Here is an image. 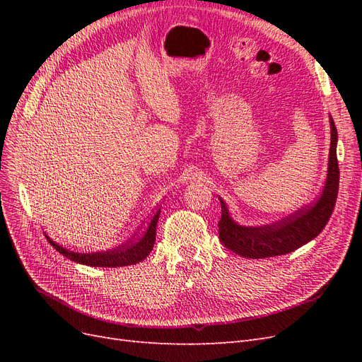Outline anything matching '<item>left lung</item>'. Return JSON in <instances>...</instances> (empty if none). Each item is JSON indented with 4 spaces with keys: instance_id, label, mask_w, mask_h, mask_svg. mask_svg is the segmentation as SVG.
<instances>
[{
    "instance_id": "8db88e82",
    "label": "left lung",
    "mask_w": 362,
    "mask_h": 362,
    "mask_svg": "<svg viewBox=\"0 0 362 362\" xmlns=\"http://www.w3.org/2000/svg\"><path fill=\"white\" fill-rule=\"evenodd\" d=\"M331 122V149L327 178L319 199L303 210L291 214L281 222L264 226H242L235 223L228 213L226 204L221 199L222 217L218 221V238L225 247L246 258H269L286 255L322 233L335 208L338 194L339 169L337 160V128Z\"/></svg>"
}]
</instances>
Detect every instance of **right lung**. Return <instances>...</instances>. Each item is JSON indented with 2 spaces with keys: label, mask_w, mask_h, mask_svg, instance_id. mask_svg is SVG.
<instances>
[{
  "label": "right lung",
  "mask_w": 362,
  "mask_h": 362,
  "mask_svg": "<svg viewBox=\"0 0 362 362\" xmlns=\"http://www.w3.org/2000/svg\"><path fill=\"white\" fill-rule=\"evenodd\" d=\"M160 217V208L154 211L149 217L146 226L141 229L140 234H137L136 238L131 240L127 245L116 247L113 250L107 252H96V254H76V252L66 250L64 247L54 243L52 240L48 242L51 246L56 249L63 257H66L71 261L80 262V264L86 266H93V267H122V266H131L136 264V262L144 261L149 252L154 247L156 242V228Z\"/></svg>",
  "instance_id": "right-lung-1"
}]
</instances>
